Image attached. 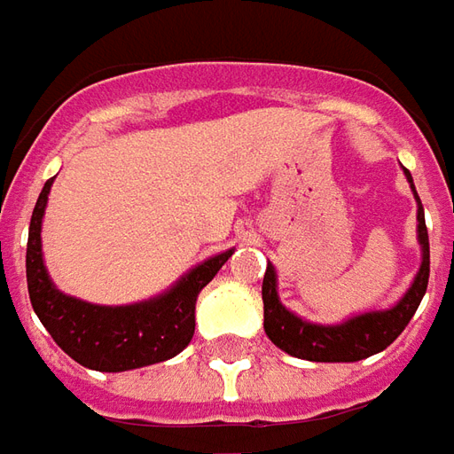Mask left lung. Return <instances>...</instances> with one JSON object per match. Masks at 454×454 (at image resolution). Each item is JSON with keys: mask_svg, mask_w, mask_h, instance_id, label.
I'll use <instances>...</instances> for the list:
<instances>
[{"mask_svg": "<svg viewBox=\"0 0 454 454\" xmlns=\"http://www.w3.org/2000/svg\"><path fill=\"white\" fill-rule=\"evenodd\" d=\"M406 178L413 188L408 170ZM416 200L418 239L423 247V263H420V271H418L413 286L408 288V294L388 310L356 315L342 325L305 323L281 305L278 294H276V271L271 263L266 266L262 286L263 330L273 345L291 356L308 359V362H359V359H366V356L387 349L406 330V325L411 323V317L416 315L418 305L426 295L427 276H430V244H427L426 217H423V205H420L418 192Z\"/></svg>", "mask_w": 454, "mask_h": 454, "instance_id": "obj_1", "label": "left lung"}]
</instances>
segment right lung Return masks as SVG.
I'll list each match as a JSON object with an SVG mask.
<instances>
[{"mask_svg":"<svg viewBox=\"0 0 454 454\" xmlns=\"http://www.w3.org/2000/svg\"><path fill=\"white\" fill-rule=\"evenodd\" d=\"M51 181H46L31 215L27 244V284L34 313L56 345L78 364L95 372H127L166 362L183 352L195 333V301L232 256L217 254L185 273L168 294L137 305H92L60 294L48 278L41 254V220Z\"/></svg>","mask_w":454,"mask_h":454,"instance_id":"right-lung-1","label":"right lung"}]
</instances>
